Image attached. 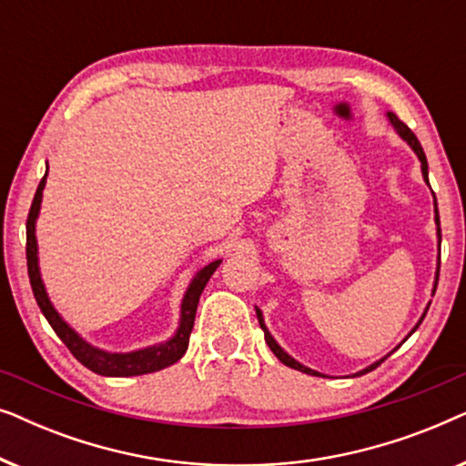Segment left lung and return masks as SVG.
I'll return each instance as SVG.
<instances>
[{
  "label": "left lung",
  "mask_w": 466,
  "mask_h": 466,
  "mask_svg": "<svg viewBox=\"0 0 466 466\" xmlns=\"http://www.w3.org/2000/svg\"><path fill=\"white\" fill-rule=\"evenodd\" d=\"M388 118H390V123L394 125V129H397V131L400 133V137H403V139H407V144H410V146H411V148H413V152H416V155H418V158H420V163H422V176H424V180H426V182H429V163H426V155H424L422 146H420V142H418V137H416V136H413V131L410 129V127H407L405 123H400V120H399L397 116H394V114H392V112H388ZM435 220H437V233H439V241H441V227H439V212H437V201H435ZM437 282H439V269H437ZM437 282H435V290H437ZM435 290H432V295H435ZM257 316H258V324H260V329H263V330H265V341H267V346H269V348H271V352H273V354H276V356H278V359H279V360H282L286 367H292V369H297V371H303V373H308V375H320V373H318V371H311V369H308V367H303V365H301V362H297L295 359H290V356H289V354H286V352H284V350L278 346V343H276V339H273V337H271V333H269V330H267V327H265V322H263V314H260V311H258V309H257ZM424 316H426V314H424ZM424 316H422V320H424ZM422 320H420V322H422ZM420 322L416 324V329L420 327ZM416 329H413V330H416ZM413 330H411V333H413ZM411 333H410V335H411ZM390 354H392V352H390ZM390 354H388V356H390ZM388 356H386V359H388ZM386 359H381V360H378V362H373V365H371V367L362 369V371H360V373H356V375H365V373H369V371H373V369H375V367H380V365H381V362H384Z\"/></svg>",
  "instance_id": "obj_1"
}]
</instances>
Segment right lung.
<instances>
[{"instance_id":"add662e5","label":"right lung","mask_w":466,"mask_h":466,"mask_svg":"<svg viewBox=\"0 0 466 466\" xmlns=\"http://www.w3.org/2000/svg\"><path fill=\"white\" fill-rule=\"evenodd\" d=\"M44 184H46V174H44L40 184H37L34 203H31V209L27 216V271H29V282H31V290H34L35 301L40 305L42 314L46 316L50 327H53L55 333L59 335V339L66 343L69 352L76 356V360H80L82 365L91 369L93 373L107 375V378H129V375L155 373L180 360L188 348V337L195 324L197 303H199V297L203 289H206L208 279L212 278V273L216 269H218L220 260H214V263L203 267V269L193 278V282H190L182 301L180 327H177V333L171 337L169 341L161 343V346L137 350V352H129V354H110V352H104V350L88 346L82 337H78V333H74V330L63 322V318L56 314L53 305H50L46 290H44L42 278H40V269H37L35 218H37V212H40Z\"/></svg>"}]
</instances>
